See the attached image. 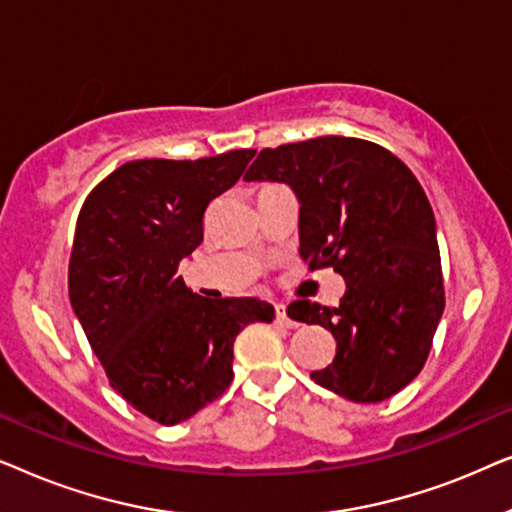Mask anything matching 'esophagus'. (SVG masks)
<instances>
[{"label": "esophagus", "instance_id": "esophagus-1", "mask_svg": "<svg viewBox=\"0 0 512 512\" xmlns=\"http://www.w3.org/2000/svg\"><path fill=\"white\" fill-rule=\"evenodd\" d=\"M275 321H277L279 326H284V328H296L298 326L296 321L289 317V312H286V305H282V303L275 305Z\"/></svg>", "mask_w": 512, "mask_h": 512}]
</instances>
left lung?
<instances>
[{"label": "left lung", "instance_id": "obj_1", "mask_svg": "<svg viewBox=\"0 0 512 512\" xmlns=\"http://www.w3.org/2000/svg\"><path fill=\"white\" fill-rule=\"evenodd\" d=\"M247 181H282L300 202V258L345 277L338 307L289 317L333 333L331 366L310 375L354 403H380L424 368L445 310L436 219L415 174L380 144L317 137L263 149Z\"/></svg>", "mask_w": 512, "mask_h": 512}]
</instances>
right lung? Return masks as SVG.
<instances>
[{"mask_svg": "<svg viewBox=\"0 0 512 512\" xmlns=\"http://www.w3.org/2000/svg\"><path fill=\"white\" fill-rule=\"evenodd\" d=\"M254 149L200 160H132L83 202L69 258V300L109 384L172 426L233 382L237 333L270 324L256 298H202L177 275L202 242V216L235 186Z\"/></svg>", "mask_w": 512, "mask_h": 512, "instance_id": "obj_1", "label": "right lung"}]
</instances>
